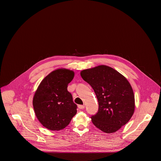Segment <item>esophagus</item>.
<instances>
[{
	"mask_svg": "<svg viewBox=\"0 0 161 161\" xmlns=\"http://www.w3.org/2000/svg\"><path fill=\"white\" fill-rule=\"evenodd\" d=\"M78 108H79V109H84L85 106L84 105H78Z\"/></svg>",
	"mask_w": 161,
	"mask_h": 161,
	"instance_id": "1",
	"label": "esophagus"
}]
</instances>
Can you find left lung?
<instances>
[{
    "label": "left lung",
    "instance_id": "1",
    "mask_svg": "<svg viewBox=\"0 0 161 161\" xmlns=\"http://www.w3.org/2000/svg\"><path fill=\"white\" fill-rule=\"evenodd\" d=\"M81 78L94 90L99 103L98 112L92 122L106 133L117 132L133 115L135 99L127 78L113 68L101 65L81 71Z\"/></svg>",
    "mask_w": 161,
    "mask_h": 161
}]
</instances>
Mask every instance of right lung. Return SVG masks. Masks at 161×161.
Returning a JSON list of instances; mask_svg holds the SVG:
<instances>
[{
  "instance_id": "right-lung-1",
  "label": "right lung",
  "mask_w": 161,
  "mask_h": 161,
  "mask_svg": "<svg viewBox=\"0 0 161 161\" xmlns=\"http://www.w3.org/2000/svg\"><path fill=\"white\" fill-rule=\"evenodd\" d=\"M75 73L60 68L51 72L40 83L32 104L39 122L50 130H60L69 124L77 113V105L67 91Z\"/></svg>"
}]
</instances>
